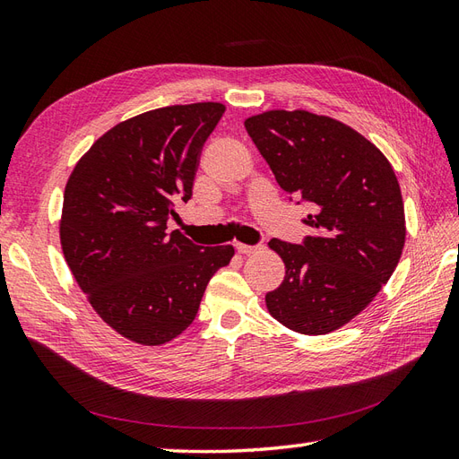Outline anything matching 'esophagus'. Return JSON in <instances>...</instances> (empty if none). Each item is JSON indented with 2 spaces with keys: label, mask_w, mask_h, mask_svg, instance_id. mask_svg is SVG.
I'll return each mask as SVG.
<instances>
[{
  "label": "esophagus",
  "mask_w": 459,
  "mask_h": 459,
  "mask_svg": "<svg viewBox=\"0 0 459 459\" xmlns=\"http://www.w3.org/2000/svg\"><path fill=\"white\" fill-rule=\"evenodd\" d=\"M262 248L260 246H250V244H237V252L242 254V255H252V254H257Z\"/></svg>",
  "instance_id": "esophagus-1"
}]
</instances>
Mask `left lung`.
Here are the masks:
<instances>
[{
	"instance_id": "1",
	"label": "left lung",
	"mask_w": 459,
	"mask_h": 459,
	"mask_svg": "<svg viewBox=\"0 0 459 459\" xmlns=\"http://www.w3.org/2000/svg\"><path fill=\"white\" fill-rule=\"evenodd\" d=\"M246 132L287 194L312 204L304 244L273 238L285 279L265 295L292 332L325 335L349 324L392 277L405 244L402 190L390 160L351 126L308 110L246 117Z\"/></svg>"
}]
</instances>
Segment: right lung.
Returning <instances> with one entry per match:
<instances>
[{
  "mask_svg": "<svg viewBox=\"0 0 459 459\" xmlns=\"http://www.w3.org/2000/svg\"><path fill=\"white\" fill-rule=\"evenodd\" d=\"M225 114L221 102L174 104L100 135L69 174L60 217L64 257L104 324L157 347L194 322L209 279L232 246L202 248L167 232L187 202L202 147Z\"/></svg>",
  "mask_w": 459,
  "mask_h": 459,
  "instance_id": "right-lung-1",
  "label": "right lung"
}]
</instances>
